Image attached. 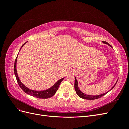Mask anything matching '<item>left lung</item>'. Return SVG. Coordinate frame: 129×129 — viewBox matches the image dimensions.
I'll return each instance as SVG.
<instances>
[{
    "label": "left lung",
    "mask_w": 129,
    "mask_h": 129,
    "mask_svg": "<svg viewBox=\"0 0 129 129\" xmlns=\"http://www.w3.org/2000/svg\"><path fill=\"white\" fill-rule=\"evenodd\" d=\"M102 42L103 43V44H107V45H108L109 46H110V47L112 48V47L110 44H108V43L107 42L102 41ZM117 81H118V80H117V81H116V82L115 83V84L114 85V86H113V87H112V88H111L110 90H109V91H108L106 92L103 93H102V94H101V95H95H95H89L85 94V93L82 92V91L80 90L79 88V87H78L77 80V79H76V77L75 76V83H74V88H75V91H76V94L78 96H79L80 97H81V98L83 99H86V100H95V99H97L100 98V97L104 96L105 94H107V93L108 92H109V91H110L111 90H112L113 88H114V87L116 85L117 82Z\"/></svg>",
    "instance_id": "1"
}]
</instances>
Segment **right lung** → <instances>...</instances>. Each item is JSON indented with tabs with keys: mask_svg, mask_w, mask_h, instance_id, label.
<instances>
[{
	"mask_svg": "<svg viewBox=\"0 0 129 129\" xmlns=\"http://www.w3.org/2000/svg\"><path fill=\"white\" fill-rule=\"evenodd\" d=\"M27 42V41L24 44H23V45L21 46V47L20 49V50L22 48V47L24 46ZM20 50H19V51H20ZM18 56V54L17 56L16 59H15V62H14V72L15 76V77H16V79H17V81L18 83V84L22 90L24 91L25 93H27L28 95H29L33 97H37V98H40V99H48V98H50V97H51L55 95L56 92L58 90V87H59L60 83H61V82L63 80L64 77L62 78V79L57 81L53 85V86L48 88V89L45 90L37 91V90H33L29 89V88L26 87L25 85L21 82L20 80L19 79V78L17 71V61Z\"/></svg>",
	"mask_w": 129,
	"mask_h": 129,
	"instance_id": "obj_1",
	"label": "right lung"
}]
</instances>
